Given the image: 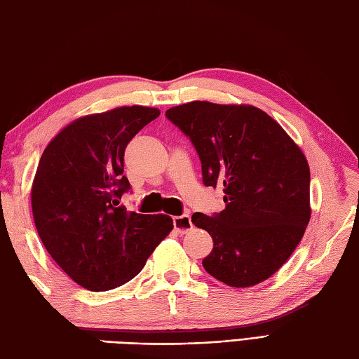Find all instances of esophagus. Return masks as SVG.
I'll return each instance as SVG.
<instances>
[{
    "label": "esophagus",
    "instance_id": "1",
    "mask_svg": "<svg viewBox=\"0 0 359 359\" xmlns=\"http://www.w3.org/2000/svg\"><path fill=\"white\" fill-rule=\"evenodd\" d=\"M174 224V230L177 231L179 234H185L193 228V222H191V216L189 215H182L172 219Z\"/></svg>",
    "mask_w": 359,
    "mask_h": 359
}]
</instances>
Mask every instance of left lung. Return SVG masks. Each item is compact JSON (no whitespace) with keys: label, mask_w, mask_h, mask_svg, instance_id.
<instances>
[{"label":"left lung","mask_w":359,"mask_h":359,"mask_svg":"<svg viewBox=\"0 0 359 359\" xmlns=\"http://www.w3.org/2000/svg\"><path fill=\"white\" fill-rule=\"evenodd\" d=\"M196 148L205 187H222L225 210L194 212L212 251L203 269L230 287L269 279L292 256L310 220V168L269 114L250 104L191 102L165 112Z\"/></svg>","instance_id":"obj_1"}]
</instances>
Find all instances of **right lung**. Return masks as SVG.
I'll return each mask as SVG.
<instances>
[{"instance_id": "right-lung-1", "label": "right lung", "mask_w": 359, "mask_h": 359, "mask_svg": "<svg viewBox=\"0 0 359 359\" xmlns=\"http://www.w3.org/2000/svg\"><path fill=\"white\" fill-rule=\"evenodd\" d=\"M160 111L121 106L72 121L46 147L32 185L36 231L53 261L90 292L126 284L172 230L166 215L120 205L131 189L123 156Z\"/></svg>"}]
</instances>
